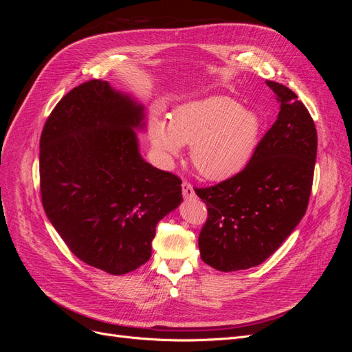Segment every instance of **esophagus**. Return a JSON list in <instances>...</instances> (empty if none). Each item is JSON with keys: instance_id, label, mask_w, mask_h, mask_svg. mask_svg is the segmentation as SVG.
<instances>
[{"instance_id": "34e87169", "label": "esophagus", "mask_w": 352, "mask_h": 352, "mask_svg": "<svg viewBox=\"0 0 352 352\" xmlns=\"http://www.w3.org/2000/svg\"><path fill=\"white\" fill-rule=\"evenodd\" d=\"M182 194L186 199H190V198H195V190L192 188V185L188 184V182H184L182 184Z\"/></svg>"}]
</instances>
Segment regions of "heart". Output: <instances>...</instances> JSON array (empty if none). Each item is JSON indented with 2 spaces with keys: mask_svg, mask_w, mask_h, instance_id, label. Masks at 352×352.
<instances>
[{
  "mask_svg": "<svg viewBox=\"0 0 352 352\" xmlns=\"http://www.w3.org/2000/svg\"><path fill=\"white\" fill-rule=\"evenodd\" d=\"M260 120L229 97L214 95L179 107L170 122L154 117L150 140L160 160L170 164L190 145V162L207 180H225L247 166L257 146Z\"/></svg>",
  "mask_w": 352,
  "mask_h": 352,
  "instance_id": "1",
  "label": "heart"
}]
</instances>
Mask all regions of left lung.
<instances>
[{"mask_svg":"<svg viewBox=\"0 0 352 352\" xmlns=\"http://www.w3.org/2000/svg\"><path fill=\"white\" fill-rule=\"evenodd\" d=\"M265 83L280 111L247 167L216 186L195 189L208 210L198 238L201 258L220 272L267 260L301 221L311 194L314 122L295 92L278 82Z\"/></svg>","mask_w":352,"mask_h":352,"instance_id":"8db88e82","label":"left lung"}]
</instances>
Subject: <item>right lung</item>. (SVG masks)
Listing matches in <instances>:
<instances>
[{"instance_id": "right-lung-1", "label": "right lung", "mask_w": 352, "mask_h": 352, "mask_svg": "<svg viewBox=\"0 0 352 352\" xmlns=\"http://www.w3.org/2000/svg\"><path fill=\"white\" fill-rule=\"evenodd\" d=\"M144 129V105L94 79L60 100L41 135L47 217L79 260L110 274L150 260L157 223L184 201L182 180L142 158Z\"/></svg>"}]
</instances>
